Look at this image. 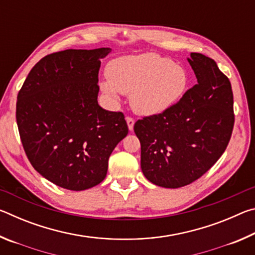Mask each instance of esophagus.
I'll use <instances>...</instances> for the list:
<instances>
[{
	"label": "esophagus",
	"mask_w": 255,
	"mask_h": 255,
	"mask_svg": "<svg viewBox=\"0 0 255 255\" xmlns=\"http://www.w3.org/2000/svg\"><path fill=\"white\" fill-rule=\"evenodd\" d=\"M126 122H127L129 130L131 131L132 129H133V124H135V120H133V118H131V117H127V118H126Z\"/></svg>",
	"instance_id": "esophagus-1"
}]
</instances>
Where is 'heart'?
Returning a JSON list of instances; mask_svg holds the SVG:
<instances>
[{"instance_id":"b5f03b06","label":"heart","mask_w":255,"mask_h":255,"mask_svg":"<svg viewBox=\"0 0 255 255\" xmlns=\"http://www.w3.org/2000/svg\"><path fill=\"white\" fill-rule=\"evenodd\" d=\"M109 81L101 90L112 100L131 94V106L139 115L155 116L171 109L187 91L189 79L182 66L171 59L148 53L123 56L107 67Z\"/></svg>"}]
</instances>
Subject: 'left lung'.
Masks as SVG:
<instances>
[{
  "label": "left lung",
  "instance_id": "left-lung-1",
  "mask_svg": "<svg viewBox=\"0 0 255 255\" xmlns=\"http://www.w3.org/2000/svg\"><path fill=\"white\" fill-rule=\"evenodd\" d=\"M188 62L198 83L165 112L137 120L140 166L145 178L163 188H181L218 161L234 127L233 91L214 59L191 53Z\"/></svg>",
  "mask_w": 255,
  "mask_h": 255
}]
</instances>
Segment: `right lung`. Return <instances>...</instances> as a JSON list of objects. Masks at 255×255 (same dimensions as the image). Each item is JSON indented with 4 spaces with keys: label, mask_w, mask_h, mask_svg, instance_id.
Returning <instances> with one entry per match:
<instances>
[{
    "label": "right lung",
    "mask_w": 255,
    "mask_h": 255,
    "mask_svg": "<svg viewBox=\"0 0 255 255\" xmlns=\"http://www.w3.org/2000/svg\"><path fill=\"white\" fill-rule=\"evenodd\" d=\"M111 48L67 49L41 58L16 100L30 163L54 184L82 191L105 180L112 150L128 133L123 112L99 106L101 58Z\"/></svg>",
    "instance_id": "right-lung-1"
}]
</instances>
